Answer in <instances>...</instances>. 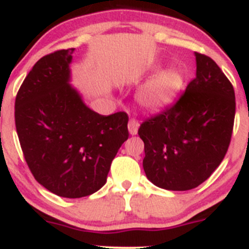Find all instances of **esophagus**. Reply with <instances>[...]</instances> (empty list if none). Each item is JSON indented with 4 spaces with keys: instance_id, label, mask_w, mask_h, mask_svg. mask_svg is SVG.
I'll return each instance as SVG.
<instances>
[{
    "instance_id": "obj_1",
    "label": "esophagus",
    "mask_w": 249,
    "mask_h": 249,
    "mask_svg": "<svg viewBox=\"0 0 249 249\" xmlns=\"http://www.w3.org/2000/svg\"><path fill=\"white\" fill-rule=\"evenodd\" d=\"M139 125H140L139 120L134 119V118H132V119H130L127 127H129V132H130V134H131V135H136V134H138Z\"/></svg>"
}]
</instances>
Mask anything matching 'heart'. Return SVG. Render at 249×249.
<instances>
[{
	"label": "heart",
	"mask_w": 249,
	"mask_h": 249,
	"mask_svg": "<svg viewBox=\"0 0 249 249\" xmlns=\"http://www.w3.org/2000/svg\"><path fill=\"white\" fill-rule=\"evenodd\" d=\"M182 86L183 76L178 70H163L141 87L139 102L148 109L162 108L173 101Z\"/></svg>",
	"instance_id": "1"
}]
</instances>
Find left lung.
Instances as JSON below:
<instances>
[{
    "label": "left lung",
    "mask_w": 249,
    "mask_h": 249,
    "mask_svg": "<svg viewBox=\"0 0 249 249\" xmlns=\"http://www.w3.org/2000/svg\"><path fill=\"white\" fill-rule=\"evenodd\" d=\"M196 76L176 103L142 122L143 169L167 190L194 189L224 160L233 130L234 89L211 57L195 53Z\"/></svg>",
    "instance_id": "obj_1"
}]
</instances>
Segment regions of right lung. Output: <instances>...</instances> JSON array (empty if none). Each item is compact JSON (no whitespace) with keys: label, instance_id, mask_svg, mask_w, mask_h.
I'll use <instances>...</instances> for the list:
<instances>
[{"label":"right lung","instance_id":"obj_1","mask_svg":"<svg viewBox=\"0 0 249 249\" xmlns=\"http://www.w3.org/2000/svg\"><path fill=\"white\" fill-rule=\"evenodd\" d=\"M41 57L18 89L15 122L36 180L62 198H82L106 184L111 161L129 138L125 111L90 110L69 85L72 53Z\"/></svg>","mask_w":249,"mask_h":249}]
</instances>
